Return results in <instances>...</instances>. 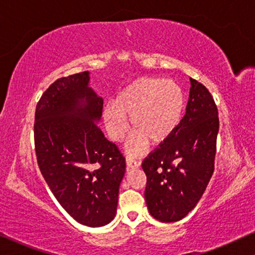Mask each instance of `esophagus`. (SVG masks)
<instances>
[{"label":"esophagus","instance_id":"1","mask_svg":"<svg viewBox=\"0 0 255 255\" xmlns=\"http://www.w3.org/2000/svg\"><path fill=\"white\" fill-rule=\"evenodd\" d=\"M126 160H127L128 167H130V168H137V167L140 166V160H136V159L130 157V155H128Z\"/></svg>","mask_w":255,"mask_h":255}]
</instances>
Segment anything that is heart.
<instances>
[{"label":"heart","mask_w":255,"mask_h":255,"mask_svg":"<svg viewBox=\"0 0 255 255\" xmlns=\"http://www.w3.org/2000/svg\"><path fill=\"white\" fill-rule=\"evenodd\" d=\"M187 97L173 80L138 78L118 95L116 103L104 109L106 131L113 140H121L131 126L135 129L128 149L143 153L149 142L159 145L172 137L184 116Z\"/></svg>","instance_id":"1"}]
</instances>
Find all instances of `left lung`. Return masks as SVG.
I'll return each mask as SVG.
<instances>
[{
    "mask_svg": "<svg viewBox=\"0 0 255 255\" xmlns=\"http://www.w3.org/2000/svg\"><path fill=\"white\" fill-rule=\"evenodd\" d=\"M189 101L180 126L142 162L150 214L161 222L182 220L198 203L214 172L218 108L208 89L190 78Z\"/></svg>",
    "mask_w": 255,
    "mask_h": 255,
    "instance_id": "8db88e82",
    "label": "left lung"
}]
</instances>
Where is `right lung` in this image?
Listing matches in <instances>:
<instances>
[{"mask_svg":"<svg viewBox=\"0 0 255 255\" xmlns=\"http://www.w3.org/2000/svg\"><path fill=\"white\" fill-rule=\"evenodd\" d=\"M89 72L57 79L35 110L37 164L55 198L74 220L102 227L116 216L126 160L97 123L103 98L88 87Z\"/></svg>","mask_w":255,"mask_h":255,"instance_id":"right-lung-1","label":"right lung"}]
</instances>
